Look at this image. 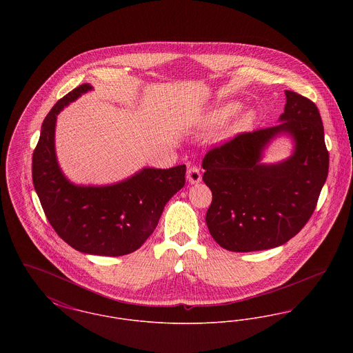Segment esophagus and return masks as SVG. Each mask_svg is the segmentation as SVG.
<instances>
[{"label":"esophagus","mask_w":353,"mask_h":353,"mask_svg":"<svg viewBox=\"0 0 353 353\" xmlns=\"http://www.w3.org/2000/svg\"><path fill=\"white\" fill-rule=\"evenodd\" d=\"M186 179L190 184H197L201 181V170L197 167H190L186 172Z\"/></svg>","instance_id":"34e87169"}]
</instances>
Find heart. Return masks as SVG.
<instances>
[{
    "label": "heart",
    "instance_id": "b5f03b06",
    "mask_svg": "<svg viewBox=\"0 0 353 353\" xmlns=\"http://www.w3.org/2000/svg\"><path fill=\"white\" fill-rule=\"evenodd\" d=\"M242 104L239 101H225L217 105L216 108L210 110L201 120V128L203 131H214L222 127L228 120L233 118L235 114L241 110ZM256 114L254 110H246L226 127L225 134L233 136L248 131L252 124L255 123Z\"/></svg>",
    "mask_w": 353,
    "mask_h": 353
}]
</instances>
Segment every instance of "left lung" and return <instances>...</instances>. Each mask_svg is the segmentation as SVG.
I'll list each match as a JSON object with an SVG mask.
<instances>
[{
    "label": "left lung",
    "mask_w": 353,
    "mask_h": 353,
    "mask_svg": "<svg viewBox=\"0 0 353 353\" xmlns=\"http://www.w3.org/2000/svg\"><path fill=\"white\" fill-rule=\"evenodd\" d=\"M285 94L279 124L236 134L202 160V180L213 194L206 225L226 250H268L290 241L312 216L327 180L330 156L319 110L294 91ZM279 134L293 139V154L276 165L261 163Z\"/></svg>",
    "instance_id": "8db88e82"
}]
</instances>
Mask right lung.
I'll return each instance as SVG.
<instances>
[{
    "label": "right lung",
    "mask_w": 353,
    "mask_h": 353,
    "mask_svg": "<svg viewBox=\"0 0 353 353\" xmlns=\"http://www.w3.org/2000/svg\"><path fill=\"white\" fill-rule=\"evenodd\" d=\"M92 85L81 84L51 108L33 153V184L55 233L78 252L120 256L136 252L156 229L165 203L185 185V165L143 168L104 186L70 183L57 161V115Z\"/></svg>",
    "instance_id": "obj_1"
}]
</instances>
